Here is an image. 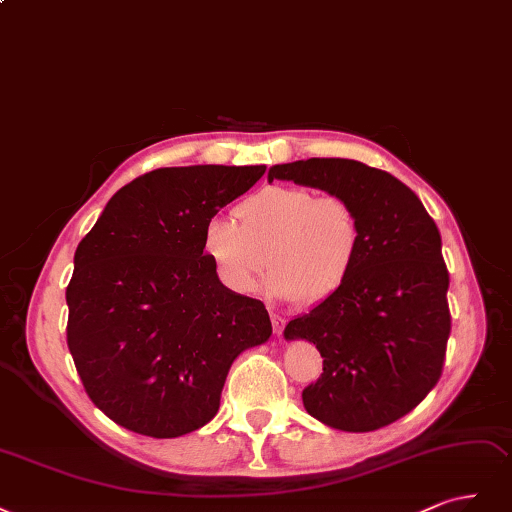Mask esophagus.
Masks as SVG:
<instances>
[{
    "label": "esophagus",
    "instance_id": "1",
    "mask_svg": "<svg viewBox=\"0 0 512 512\" xmlns=\"http://www.w3.org/2000/svg\"><path fill=\"white\" fill-rule=\"evenodd\" d=\"M272 323H274V332H276V336H283V329H285V325H287V319H285V317H280V315H276V312H272Z\"/></svg>",
    "mask_w": 512,
    "mask_h": 512
}]
</instances>
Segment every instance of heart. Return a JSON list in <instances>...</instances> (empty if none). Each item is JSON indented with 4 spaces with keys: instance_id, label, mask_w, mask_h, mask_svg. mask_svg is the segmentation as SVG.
I'll return each instance as SVG.
<instances>
[{
    "instance_id": "heart-1",
    "label": "heart",
    "mask_w": 512,
    "mask_h": 512,
    "mask_svg": "<svg viewBox=\"0 0 512 512\" xmlns=\"http://www.w3.org/2000/svg\"><path fill=\"white\" fill-rule=\"evenodd\" d=\"M234 221L212 217L202 251L221 283L238 295L268 276L276 298L321 304L353 274L361 253V221L340 195L293 185L266 187L234 208Z\"/></svg>"
}]
</instances>
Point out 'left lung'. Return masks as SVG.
<instances>
[{"mask_svg":"<svg viewBox=\"0 0 512 512\" xmlns=\"http://www.w3.org/2000/svg\"><path fill=\"white\" fill-rule=\"evenodd\" d=\"M293 180L349 200L361 253L332 298L285 327L308 340L323 374L302 391L310 417L342 432H374L408 415L442 374L451 334L449 272L434 219L389 172L353 159L283 163L268 180Z\"/></svg>","mask_w":512,"mask_h":512,"instance_id":"1","label":"left lung"}]
</instances>
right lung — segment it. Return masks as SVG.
Listing matches in <instances>:
<instances>
[{"instance_id":"add662e5","label":"right lung","mask_w":512,"mask_h":512,"mask_svg":"<svg viewBox=\"0 0 512 512\" xmlns=\"http://www.w3.org/2000/svg\"><path fill=\"white\" fill-rule=\"evenodd\" d=\"M266 166L159 168L110 197L80 240L68 346L91 402L142 436L200 430L234 359L272 336L266 306L229 291L202 251L204 225Z\"/></svg>"}]
</instances>
